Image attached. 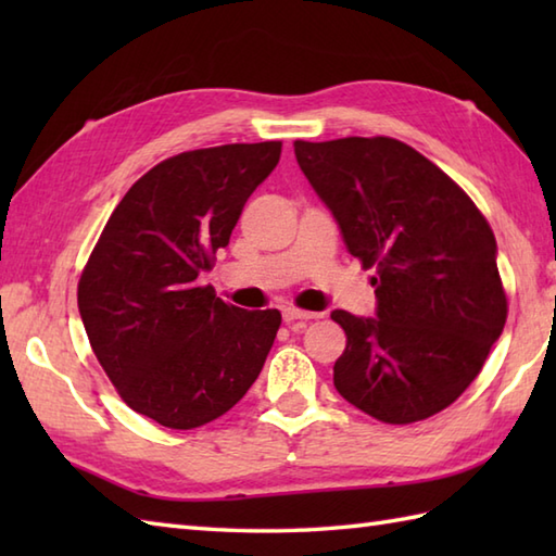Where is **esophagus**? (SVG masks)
I'll return each mask as SVG.
<instances>
[{
	"label": "esophagus",
	"instance_id": "esophagus-1",
	"mask_svg": "<svg viewBox=\"0 0 556 556\" xmlns=\"http://www.w3.org/2000/svg\"><path fill=\"white\" fill-rule=\"evenodd\" d=\"M281 317H285L287 325H301V323H308V320H317V317H320V313L299 311V308H285Z\"/></svg>",
	"mask_w": 556,
	"mask_h": 556
}]
</instances>
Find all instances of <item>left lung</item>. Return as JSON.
I'll return each mask as SVG.
<instances>
[{"label":"left lung","instance_id":"8db88e82","mask_svg":"<svg viewBox=\"0 0 556 556\" xmlns=\"http://www.w3.org/2000/svg\"><path fill=\"white\" fill-rule=\"evenodd\" d=\"M299 167L372 277L375 317L332 311L334 387L368 416L425 420L466 392L506 323L497 241L448 176L394 138L293 143Z\"/></svg>","mask_w":556,"mask_h":556}]
</instances>
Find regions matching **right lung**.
I'll list each match as a JSON object with an SVG mask.
<instances>
[{
  "label": "right lung",
  "instance_id": "right-lung-1",
  "mask_svg": "<svg viewBox=\"0 0 556 556\" xmlns=\"http://www.w3.org/2000/svg\"><path fill=\"white\" fill-rule=\"evenodd\" d=\"M281 155L279 140L181 152L128 188L78 281L90 346L140 416L193 430L257 380L279 311H243L200 287L229 245L245 200Z\"/></svg>",
  "mask_w": 556,
  "mask_h": 556
}]
</instances>
